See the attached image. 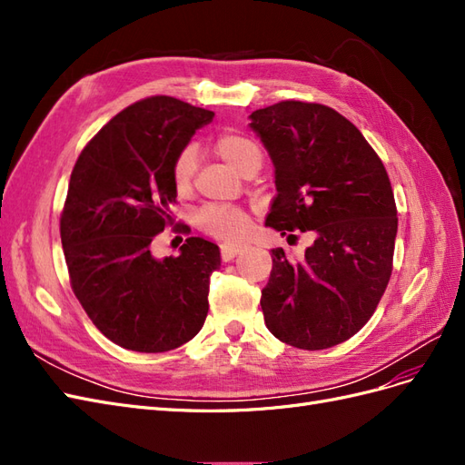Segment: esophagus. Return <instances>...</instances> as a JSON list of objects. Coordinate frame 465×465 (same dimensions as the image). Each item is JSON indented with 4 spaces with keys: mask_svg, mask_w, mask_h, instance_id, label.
Wrapping results in <instances>:
<instances>
[{
    "mask_svg": "<svg viewBox=\"0 0 465 465\" xmlns=\"http://www.w3.org/2000/svg\"><path fill=\"white\" fill-rule=\"evenodd\" d=\"M242 248H244V244H241V242L221 244V258H223V262H231V260H234L238 254H241Z\"/></svg>",
    "mask_w": 465,
    "mask_h": 465,
    "instance_id": "34e87169",
    "label": "esophagus"
}]
</instances>
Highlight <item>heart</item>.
<instances>
[{"label": "heart", "mask_w": 465, "mask_h": 465, "mask_svg": "<svg viewBox=\"0 0 465 465\" xmlns=\"http://www.w3.org/2000/svg\"><path fill=\"white\" fill-rule=\"evenodd\" d=\"M217 153L227 161L234 171L244 174L250 166L262 164V151L252 139L238 134H224L217 139ZM198 166V153L190 145L184 147L173 164V184L178 193H184L195 174ZM198 227L217 238H236L248 227V215L244 211L227 205H205L195 215Z\"/></svg>", "instance_id": "b5f03b06"}]
</instances>
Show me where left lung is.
Instances as JSON below:
<instances>
[{"instance_id": "8db88e82", "label": "left lung", "mask_w": 465, "mask_h": 465, "mask_svg": "<svg viewBox=\"0 0 465 465\" xmlns=\"http://www.w3.org/2000/svg\"><path fill=\"white\" fill-rule=\"evenodd\" d=\"M248 125L275 168L265 227L314 234L302 262L272 250L260 301L265 326L308 351L347 341L391 275L398 211L386 168L355 125L323 104L283 101L252 112Z\"/></svg>"}]
</instances>
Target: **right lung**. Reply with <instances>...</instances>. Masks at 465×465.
Listing matches in <instances>:
<instances>
[{"label": "right lung", "mask_w": 465, "mask_h": 465, "mask_svg": "<svg viewBox=\"0 0 465 465\" xmlns=\"http://www.w3.org/2000/svg\"><path fill=\"white\" fill-rule=\"evenodd\" d=\"M213 112L173 96L143 98L112 118L81 151L60 221L75 297L110 341L164 353L202 330L219 246L186 238L178 256L154 258L173 223V164Z\"/></svg>", "instance_id": "add662e5"}]
</instances>
